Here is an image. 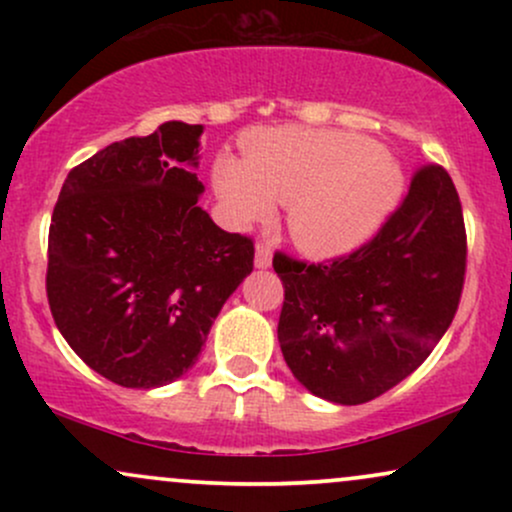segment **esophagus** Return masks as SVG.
Segmentation results:
<instances>
[{"label":"esophagus","instance_id":"esophagus-1","mask_svg":"<svg viewBox=\"0 0 512 512\" xmlns=\"http://www.w3.org/2000/svg\"><path fill=\"white\" fill-rule=\"evenodd\" d=\"M272 264V248L267 243H260L255 250V267L267 269Z\"/></svg>","mask_w":512,"mask_h":512}]
</instances>
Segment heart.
I'll use <instances>...</instances> for the list:
<instances>
[{
  "label": "heart",
  "mask_w": 512,
  "mask_h": 512,
  "mask_svg": "<svg viewBox=\"0 0 512 512\" xmlns=\"http://www.w3.org/2000/svg\"><path fill=\"white\" fill-rule=\"evenodd\" d=\"M243 163L219 156L214 187L228 216L264 221L272 202L289 204L291 238L303 252L330 257L363 243L399 195V170L368 139L279 127L243 142Z\"/></svg>",
  "instance_id": "1"
}]
</instances>
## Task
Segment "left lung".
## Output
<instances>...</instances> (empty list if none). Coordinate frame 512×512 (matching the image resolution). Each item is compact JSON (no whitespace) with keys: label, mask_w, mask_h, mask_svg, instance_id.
<instances>
[{"label":"left lung","mask_w":512,"mask_h":512,"mask_svg":"<svg viewBox=\"0 0 512 512\" xmlns=\"http://www.w3.org/2000/svg\"><path fill=\"white\" fill-rule=\"evenodd\" d=\"M467 269L462 204L448 170L419 168L368 243L330 262L274 255L284 284L281 354L296 380L334 404L402 383L448 332Z\"/></svg>","instance_id":"left-lung-1"}]
</instances>
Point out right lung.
Listing matches in <instances>:
<instances>
[{
    "instance_id": "add662e5",
    "label": "right lung",
    "mask_w": 512,
    "mask_h": 512,
    "mask_svg": "<svg viewBox=\"0 0 512 512\" xmlns=\"http://www.w3.org/2000/svg\"><path fill=\"white\" fill-rule=\"evenodd\" d=\"M202 125L163 122L69 170L52 211L45 289L76 356L122 387L195 366L255 245L199 207Z\"/></svg>"
}]
</instances>
